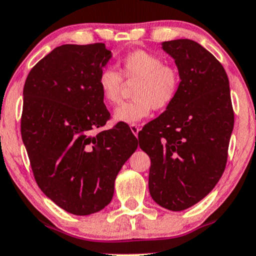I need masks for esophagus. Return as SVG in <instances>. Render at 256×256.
I'll list each match as a JSON object with an SVG mask.
<instances>
[{
	"label": "esophagus",
	"mask_w": 256,
	"mask_h": 256,
	"mask_svg": "<svg viewBox=\"0 0 256 256\" xmlns=\"http://www.w3.org/2000/svg\"><path fill=\"white\" fill-rule=\"evenodd\" d=\"M130 128H131L132 134H134L136 137H138V132H140V126H138L137 124H131L130 125Z\"/></svg>",
	"instance_id": "esophagus-1"
}]
</instances>
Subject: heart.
<instances>
[{
	"label": "heart",
	"instance_id": "obj_1",
	"mask_svg": "<svg viewBox=\"0 0 256 256\" xmlns=\"http://www.w3.org/2000/svg\"><path fill=\"white\" fill-rule=\"evenodd\" d=\"M119 72L110 66L102 68L98 84L107 104L114 106L122 98L125 82H136L132 88L134 98L114 110L116 122L134 124L146 118L152 108L167 110L176 98L181 75L176 66L163 63L161 56L146 50H134L118 60Z\"/></svg>",
	"mask_w": 256,
	"mask_h": 256
}]
</instances>
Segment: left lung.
Here are the masks:
<instances>
[{
    "label": "left lung",
    "instance_id": "8db88e82",
    "mask_svg": "<svg viewBox=\"0 0 256 256\" xmlns=\"http://www.w3.org/2000/svg\"><path fill=\"white\" fill-rule=\"evenodd\" d=\"M181 87L174 102L138 134L149 155V192L162 208L182 211L214 190L234 128L229 80L211 52L190 39L164 42Z\"/></svg>",
    "mask_w": 256,
    "mask_h": 256
}]
</instances>
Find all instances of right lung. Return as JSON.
<instances>
[{
    "label": "right lung",
    "instance_id": "right-lung-1",
    "mask_svg": "<svg viewBox=\"0 0 256 256\" xmlns=\"http://www.w3.org/2000/svg\"><path fill=\"white\" fill-rule=\"evenodd\" d=\"M110 58L102 42L62 45L24 82L21 137L36 182L78 216L110 204L116 175L138 146L125 125L93 134L110 118L98 84Z\"/></svg>",
    "mask_w": 256,
    "mask_h": 256
}]
</instances>
